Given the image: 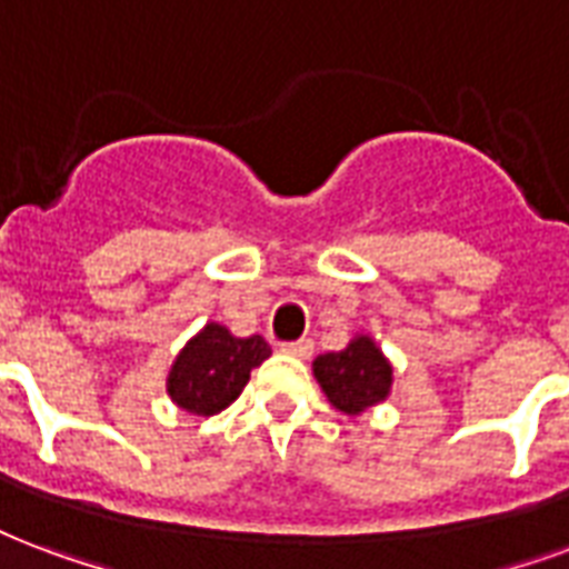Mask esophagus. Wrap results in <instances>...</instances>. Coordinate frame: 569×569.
<instances>
[{
  "instance_id": "1",
  "label": "esophagus",
  "mask_w": 569,
  "mask_h": 569,
  "mask_svg": "<svg viewBox=\"0 0 569 569\" xmlns=\"http://www.w3.org/2000/svg\"><path fill=\"white\" fill-rule=\"evenodd\" d=\"M286 352V356H296V359H310V356H313V343H310V340H292V343H283V347H280Z\"/></svg>"
}]
</instances>
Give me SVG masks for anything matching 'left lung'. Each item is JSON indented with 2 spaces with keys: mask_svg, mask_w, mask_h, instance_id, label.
I'll list each match as a JSON object with an SVG mask.
<instances>
[{
  "mask_svg": "<svg viewBox=\"0 0 569 569\" xmlns=\"http://www.w3.org/2000/svg\"><path fill=\"white\" fill-rule=\"evenodd\" d=\"M313 377L326 391L328 403L347 416H361L386 401L391 391L389 359L368 335H356L340 352L317 356Z\"/></svg>",
  "mask_w": 569,
  "mask_h": 569,
  "instance_id": "obj_1",
  "label": "left lung"
}]
</instances>
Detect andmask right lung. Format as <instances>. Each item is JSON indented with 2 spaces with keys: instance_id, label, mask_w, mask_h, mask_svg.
Wrapping results in <instances>:
<instances>
[{
  "instance_id": "add662e5",
  "label": "right lung",
  "mask_w": 569,
  "mask_h": 569,
  "mask_svg": "<svg viewBox=\"0 0 569 569\" xmlns=\"http://www.w3.org/2000/svg\"><path fill=\"white\" fill-rule=\"evenodd\" d=\"M271 356L264 338H234L220 322H208L168 370L166 389L180 410L213 416L226 410L243 391L250 370Z\"/></svg>"
}]
</instances>
